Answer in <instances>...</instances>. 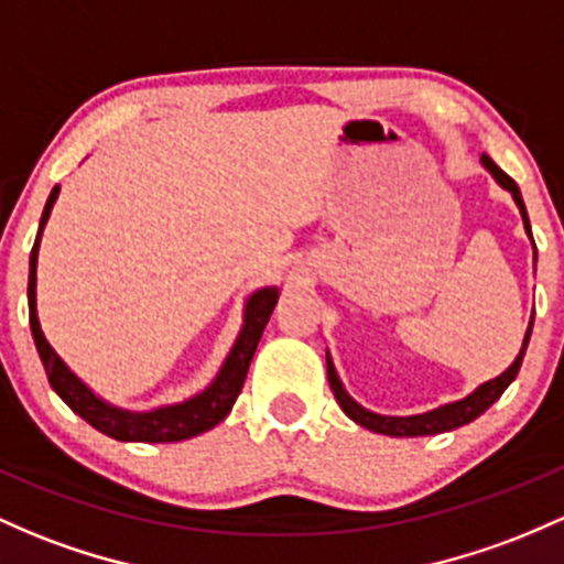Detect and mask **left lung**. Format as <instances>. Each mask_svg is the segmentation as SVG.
<instances>
[{
    "label": "left lung",
    "instance_id": "1",
    "mask_svg": "<svg viewBox=\"0 0 564 564\" xmlns=\"http://www.w3.org/2000/svg\"><path fill=\"white\" fill-rule=\"evenodd\" d=\"M481 163H485V169L490 171L495 178H498L500 187H506L511 192L513 200H517V206H519V212H522L524 230H528L530 238H533V232H530L528 212H524V203H522V195H519L517 182H513L509 173L500 171L498 165H495L492 160L487 158V154H481ZM530 332H533V321H530L528 334H524V343H522V350H519L517 361H513L503 375L495 377V380H490V382H485V386H479L471 395H466L463 401H455V404H447V406H438V410L425 412V414H414V417H386V414H375V412L364 410V406H358L356 401H352L350 395L345 393L343 382H339L337 372H334V364H332L329 352H326V375H329V386H332L334 399H337V404L343 406V412L348 414L350 420H356V423L364 425V429H369L375 433H388V436H433V433L460 429V425L471 423V420L479 417V414L485 410H490L495 401L503 395L506 388L511 386L513 377L519 375L524 350H528V343H530Z\"/></svg>",
    "mask_w": 564,
    "mask_h": 564
}]
</instances>
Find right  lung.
<instances>
[{"label":"right lung","instance_id":"add662e5","mask_svg":"<svg viewBox=\"0 0 564 564\" xmlns=\"http://www.w3.org/2000/svg\"><path fill=\"white\" fill-rule=\"evenodd\" d=\"M58 197V187H53L51 197L45 203V212H42L40 232H36L34 249H31L29 259V324H31V337H34L36 352L42 358V367H45L51 388L66 404L72 406V412H77L85 423H90L93 429L107 433V436L117 438V442H147V444H165V442H184V438L197 436V433H206L214 429L216 423L227 417V412L232 410L235 399H238L240 388H243L246 375H249V364L257 350L259 337H262L264 326H268L272 307L278 302L275 289H259L257 294H251L249 305H246V324L240 329L238 339H235L230 356H227L225 367L216 375V380L206 388L203 393L192 395L184 404L173 406H160L154 412H126L109 406L107 401H101L98 395H93L83 382L69 372L64 361L55 356V350L47 345L45 334L40 329V318H36V249H40L42 230H45V221L51 216V208Z\"/></svg>","mask_w":564,"mask_h":564}]
</instances>
